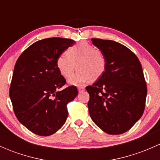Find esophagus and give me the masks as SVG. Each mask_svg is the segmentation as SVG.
<instances>
[{"label":"esophagus","instance_id":"esophagus-1","mask_svg":"<svg viewBox=\"0 0 160 160\" xmlns=\"http://www.w3.org/2000/svg\"><path fill=\"white\" fill-rule=\"evenodd\" d=\"M77 89H78L79 92H81V91H83V90H85V88H84V87L80 86V87H78V88H77Z\"/></svg>","mask_w":160,"mask_h":160}]
</instances>
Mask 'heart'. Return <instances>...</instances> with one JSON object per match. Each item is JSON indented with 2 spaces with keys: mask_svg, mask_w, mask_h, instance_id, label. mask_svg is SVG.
<instances>
[{
  "mask_svg": "<svg viewBox=\"0 0 160 160\" xmlns=\"http://www.w3.org/2000/svg\"><path fill=\"white\" fill-rule=\"evenodd\" d=\"M76 64L78 70L68 82L71 85L80 86L101 78L107 68V59L101 49L87 42H81L68 48L67 54H60L56 61L59 73L65 78L70 77Z\"/></svg>",
  "mask_w": 160,
  "mask_h": 160,
  "instance_id": "1",
  "label": "heart"
}]
</instances>
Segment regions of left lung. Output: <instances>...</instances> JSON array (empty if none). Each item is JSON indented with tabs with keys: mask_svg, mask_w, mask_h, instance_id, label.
I'll return each instance as SVG.
<instances>
[{
	"mask_svg": "<svg viewBox=\"0 0 160 160\" xmlns=\"http://www.w3.org/2000/svg\"><path fill=\"white\" fill-rule=\"evenodd\" d=\"M104 53V75L86 90L93 122L104 132L119 135L128 131L144 112L147 87L140 61L126 46L112 41L91 38Z\"/></svg>",
	"mask_w": 160,
	"mask_h": 160,
	"instance_id": "8db88e82",
	"label": "left lung"
}]
</instances>
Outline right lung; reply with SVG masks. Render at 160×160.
Instances as JSON below:
<instances>
[{
    "instance_id": "right-lung-1",
    "label": "right lung",
    "mask_w": 160,
    "mask_h": 160,
    "mask_svg": "<svg viewBox=\"0 0 160 160\" xmlns=\"http://www.w3.org/2000/svg\"><path fill=\"white\" fill-rule=\"evenodd\" d=\"M74 43L63 38L39 40L21 54L14 66L9 91L14 112L36 135L57 132L67 121V104L78 94L75 86L59 90L66 80L56 65L58 56Z\"/></svg>"
}]
</instances>
